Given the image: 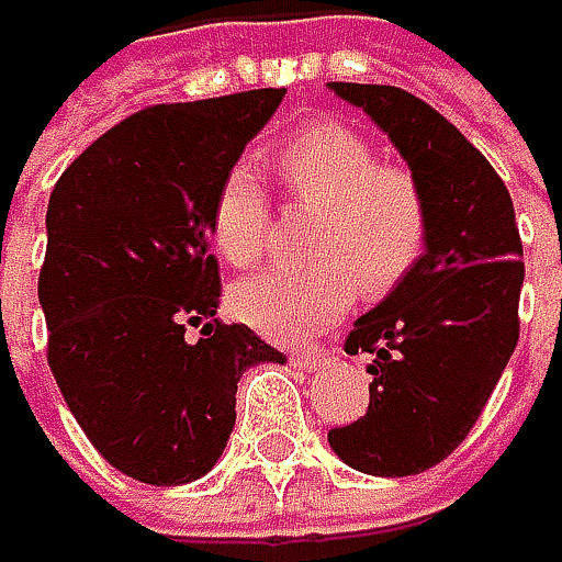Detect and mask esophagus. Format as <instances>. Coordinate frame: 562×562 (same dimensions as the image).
Here are the masks:
<instances>
[{"label": "esophagus", "instance_id": "obj_1", "mask_svg": "<svg viewBox=\"0 0 562 562\" xmlns=\"http://www.w3.org/2000/svg\"><path fill=\"white\" fill-rule=\"evenodd\" d=\"M289 361H292L295 368H302V371H312V368H318L322 361H328V355L315 348V351H295Z\"/></svg>", "mask_w": 562, "mask_h": 562}]
</instances>
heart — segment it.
<instances>
[{"label": "heart", "mask_w": 562, "mask_h": 562, "mask_svg": "<svg viewBox=\"0 0 562 562\" xmlns=\"http://www.w3.org/2000/svg\"><path fill=\"white\" fill-rule=\"evenodd\" d=\"M277 175L292 204L315 211L299 270H267L234 289L237 315L277 341H305L331 325L361 292L387 295L419 263L429 207L416 175L378 166L374 146L345 123H312L277 149ZM270 194L250 166L224 171L211 234L231 267H254L267 250Z\"/></svg>", "instance_id": "obj_1"}]
</instances>
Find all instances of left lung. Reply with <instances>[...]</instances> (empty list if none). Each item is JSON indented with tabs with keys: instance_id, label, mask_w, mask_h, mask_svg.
Listing matches in <instances>:
<instances>
[{
	"instance_id": "8db88e82",
	"label": "left lung",
	"mask_w": 562,
	"mask_h": 562,
	"mask_svg": "<svg viewBox=\"0 0 562 562\" xmlns=\"http://www.w3.org/2000/svg\"><path fill=\"white\" fill-rule=\"evenodd\" d=\"M400 149L429 207L426 254L361 315L348 355H371L368 413L328 442L368 475H419L472 432L514 355L524 250L492 162L429 103L387 83H328Z\"/></svg>"
}]
</instances>
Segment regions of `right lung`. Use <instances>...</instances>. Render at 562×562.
Listing matches in <instances>:
<instances>
[{
    "mask_svg": "<svg viewBox=\"0 0 562 562\" xmlns=\"http://www.w3.org/2000/svg\"><path fill=\"white\" fill-rule=\"evenodd\" d=\"M282 87L146 106L57 178L38 299L48 368L93 449L146 485L211 472L247 368L282 351L224 325L211 204Z\"/></svg>",
    "mask_w": 562,
    "mask_h": 562,
    "instance_id": "obj_1",
    "label": "right lung"
}]
</instances>
